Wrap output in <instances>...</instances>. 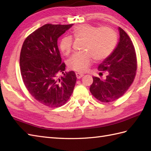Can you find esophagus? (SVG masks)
Instances as JSON below:
<instances>
[{"label":"esophagus","mask_w":151,"mask_h":151,"mask_svg":"<svg viewBox=\"0 0 151 151\" xmlns=\"http://www.w3.org/2000/svg\"><path fill=\"white\" fill-rule=\"evenodd\" d=\"M76 75L77 78H81L83 76H84V74L81 73H76Z\"/></svg>","instance_id":"1"}]
</instances>
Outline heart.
<instances>
[{
  "mask_svg": "<svg viewBox=\"0 0 151 151\" xmlns=\"http://www.w3.org/2000/svg\"><path fill=\"white\" fill-rule=\"evenodd\" d=\"M71 34L75 39L84 40L82 50L85 51L74 54L67 64L70 69L82 73L88 70L93 58L96 61L107 58L114 51L117 41L116 33L111 28L88 24L76 26ZM73 40L70 37H63L60 41V49L65 55L71 52Z\"/></svg>",
  "mask_w": 151,
  "mask_h": 151,
  "instance_id": "heart-1",
  "label": "heart"
}]
</instances>
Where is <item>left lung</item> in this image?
<instances>
[{"label": "left lung", "mask_w": 151, "mask_h": 151, "mask_svg": "<svg viewBox=\"0 0 151 151\" xmlns=\"http://www.w3.org/2000/svg\"><path fill=\"white\" fill-rule=\"evenodd\" d=\"M118 30L120 37L117 47L98 67L99 70L107 72L106 78L93 77V82L89 89L96 99L103 102L114 101L123 96L136 74L137 60L133 43L121 28Z\"/></svg>", "instance_id": "left-lung-1"}]
</instances>
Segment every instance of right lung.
Instances as JSON below:
<instances>
[{"instance_id": "obj_1", "label": "right lung", "mask_w": 151, "mask_h": 151, "mask_svg": "<svg viewBox=\"0 0 151 151\" xmlns=\"http://www.w3.org/2000/svg\"><path fill=\"white\" fill-rule=\"evenodd\" d=\"M73 26L47 24L28 36L22 46L20 69L28 91L40 103L50 108L66 103L76 84L75 73L64 72L58 39ZM64 75L60 78L57 75Z\"/></svg>"}]
</instances>
